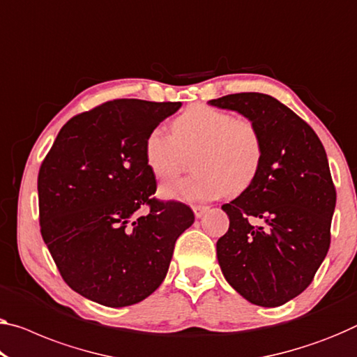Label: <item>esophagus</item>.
Masks as SVG:
<instances>
[{
	"instance_id": "obj_1",
	"label": "esophagus",
	"mask_w": 357,
	"mask_h": 357,
	"mask_svg": "<svg viewBox=\"0 0 357 357\" xmlns=\"http://www.w3.org/2000/svg\"><path fill=\"white\" fill-rule=\"evenodd\" d=\"M207 211H209V206H201V204L193 206V212H195V215H196L197 218H201Z\"/></svg>"
}]
</instances>
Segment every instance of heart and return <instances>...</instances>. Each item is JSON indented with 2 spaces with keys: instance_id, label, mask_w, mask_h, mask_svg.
<instances>
[{
  "instance_id": "1",
  "label": "heart",
  "mask_w": 357,
  "mask_h": 357,
  "mask_svg": "<svg viewBox=\"0 0 357 357\" xmlns=\"http://www.w3.org/2000/svg\"><path fill=\"white\" fill-rule=\"evenodd\" d=\"M171 134L161 128L148 132L145 162L160 182H172L195 156L191 177L162 186V196L180 201H209L239 195L254 183L263 160L259 128L248 118L197 103L172 121Z\"/></svg>"
}]
</instances>
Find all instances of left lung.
<instances>
[{
    "label": "left lung",
    "instance_id": "8db88e82",
    "mask_svg": "<svg viewBox=\"0 0 357 357\" xmlns=\"http://www.w3.org/2000/svg\"><path fill=\"white\" fill-rule=\"evenodd\" d=\"M209 103L244 114L263 140L254 183L222 206L229 228L217 241L218 263L250 303L281 306L310 286L331 245L337 191L326 150L311 126L271 96L241 92Z\"/></svg>",
    "mask_w": 357,
    "mask_h": 357
}]
</instances>
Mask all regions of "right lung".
<instances>
[{"label":"right lung","mask_w":357,"mask_h":357,"mask_svg":"<svg viewBox=\"0 0 357 357\" xmlns=\"http://www.w3.org/2000/svg\"><path fill=\"white\" fill-rule=\"evenodd\" d=\"M180 102L116 98L60 129L38 174L40 227L68 286L121 308L161 286L175 241L195 222L178 201L156 199L144 155L150 130Z\"/></svg>","instance_id":"right-lung-1"}]
</instances>
